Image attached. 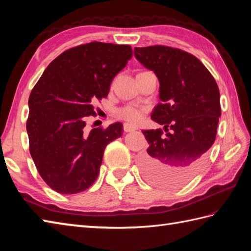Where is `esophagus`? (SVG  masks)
I'll return each instance as SVG.
<instances>
[{
    "label": "esophagus",
    "instance_id": "1",
    "mask_svg": "<svg viewBox=\"0 0 251 251\" xmlns=\"http://www.w3.org/2000/svg\"><path fill=\"white\" fill-rule=\"evenodd\" d=\"M137 128H136V127H134V126H131L129 124H124V131L125 132H130V131H134Z\"/></svg>",
    "mask_w": 251,
    "mask_h": 251
}]
</instances>
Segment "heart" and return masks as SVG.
Returning <instances> with one entry per match:
<instances>
[{
    "label": "heart",
    "mask_w": 251,
    "mask_h": 251,
    "mask_svg": "<svg viewBox=\"0 0 251 251\" xmlns=\"http://www.w3.org/2000/svg\"><path fill=\"white\" fill-rule=\"evenodd\" d=\"M141 114L142 111L132 105L124 106V108L117 111V116L122 120L130 123V124H136V123L139 122L141 119Z\"/></svg>",
    "instance_id": "1"
}]
</instances>
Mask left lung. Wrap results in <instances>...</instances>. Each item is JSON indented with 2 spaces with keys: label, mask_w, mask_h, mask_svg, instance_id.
Instances as JSON below:
<instances>
[{
  "label": "left lung",
  "mask_w": 251,
  "mask_h": 251,
  "mask_svg": "<svg viewBox=\"0 0 251 251\" xmlns=\"http://www.w3.org/2000/svg\"><path fill=\"white\" fill-rule=\"evenodd\" d=\"M134 52L158 78L161 102L151 119L167 132L163 137L162 129L142 130L149 148L139 159L141 172L153 184L179 188L200 173L214 145L221 115L219 88L189 52L162 45L136 47Z\"/></svg>",
  "instance_id": "obj_1"
}]
</instances>
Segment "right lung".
Instances as JSON below:
<instances>
[{
  "label": "right lung",
  "mask_w": 251,
  "mask_h": 251,
  "mask_svg": "<svg viewBox=\"0 0 251 251\" xmlns=\"http://www.w3.org/2000/svg\"><path fill=\"white\" fill-rule=\"evenodd\" d=\"M132 57L129 45L92 43L63 51L46 68L29 97L30 154L47 185L61 194L87 190L98 177L103 152L123 135V124L86 130L94 103Z\"/></svg>",
  "instance_id": "add662e5"
}]
</instances>
